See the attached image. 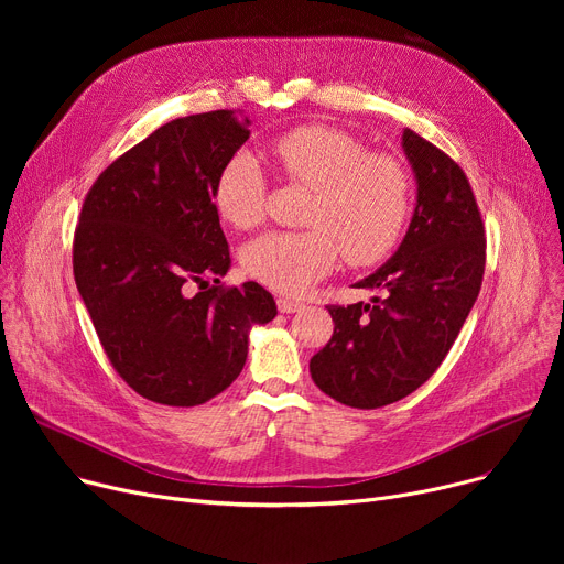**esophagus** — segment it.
<instances>
[{
    "instance_id": "esophagus-1",
    "label": "esophagus",
    "mask_w": 564,
    "mask_h": 564,
    "mask_svg": "<svg viewBox=\"0 0 564 564\" xmlns=\"http://www.w3.org/2000/svg\"><path fill=\"white\" fill-rule=\"evenodd\" d=\"M276 306H279L281 313H300V311L304 308V304L292 302V300H288V297H279V300H276Z\"/></svg>"
}]
</instances>
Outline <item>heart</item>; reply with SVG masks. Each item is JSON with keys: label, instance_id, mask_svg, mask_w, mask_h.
Returning a JSON list of instances; mask_svg holds the SVG:
<instances>
[{"label": "heart", "instance_id": "b5f03b06", "mask_svg": "<svg viewBox=\"0 0 564 564\" xmlns=\"http://www.w3.org/2000/svg\"><path fill=\"white\" fill-rule=\"evenodd\" d=\"M270 155L294 183L315 192L306 230H267L242 249V264L262 285L302 294L340 253L351 264L387 256L409 215V175L389 155H370L345 132L302 126L270 143ZM267 181L251 153L232 155L215 185L221 219L251 228L262 217Z\"/></svg>", "mask_w": 564, "mask_h": 564}]
</instances>
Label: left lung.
<instances>
[{
	"label": "left lung",
	"instance_id": "1",
	"mask_svg": "<svg viewBox=\"0 0 564 564\" xmlns=\"http://www.w3.org/2000/svg\"><path fill=\"white\" fill-rule=\"evenodd\" d=\"M416 207L398 251L354 288L370 304L329 306L334 336L311 359L317 389L354 409L406 398L446 359L478 300L485 228L464 171L416 132H402Z\"/></svg>",
	"mask_w": 564,
	"mask_h": 564
}]
</instances>
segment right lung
Wrapping results in <instances>:
<instances>
[{"mask_svg": "<svg viewBox=\"0 0 564 564\" xmlns=\"http://www.w3.org/2000/svg\"><path fill=\"white\" fill-rule=\"evenodd\" d=\"M230 109L175 118L109 164L82 205L73 245L79 297L107 359L130 387L169 406H196L242 372L249 332L276 317L256 281L230 270L215 185L249 139ZM213 289L192 293L194 284Z\"/></svg>", "mask_w": 564, "mask_h": 564, "instance_id": "right-lung-1", "label": "right lung"}]
</instances>
